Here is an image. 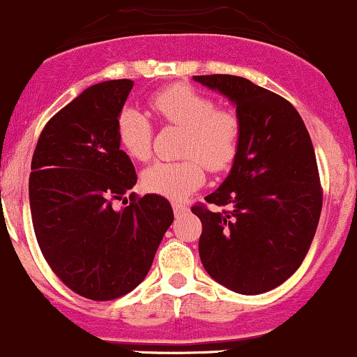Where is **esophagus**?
<instances>
[{
  "mask_svg": "<svg viewBox=\"0 0 357 357\" xmlns=\"http://www.w3.org/2000/svg\"><path fill=\"white\" fill-rule=\"evenodd\" d=\"M187 210H189V208H187L185 204H182V203H174V213H175V217H180V215L187 213Z\"/></svg>",
  "mask_w": 357,
  "mask_h": 357,
  "instance_id": "34e87169",
  "label": "esophagus"
}]
</instances>
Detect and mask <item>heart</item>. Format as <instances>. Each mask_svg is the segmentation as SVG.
<instances>
[{
	"instance_id": "heart-1",
	"label": "heart",
	"mask_w": 357,
	"mask_h": 357,
	"mask_svg": "<svg viewBox=\"0 0 357 357\" xmlns=\"http://www.w3.org/2000/svg\"><path fill=\"white\" fill-rule=\"evenodd\" d=\"M163 123L183 130L180 156L175 163H154L142 174L147 190L170 199H185L204 182V164L211 174L229 170L241 144V119L229 109H215V100L189 84H174L158 91L149 102ZM123 151L137 161L153 153V126L135 109H125L118 119Z\"/></svg>"
}]
</instances>
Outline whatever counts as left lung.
Instances as JSON below:
<instances>
[{
    "label": "left lung",
    "instance_id": "left-lung-1",
    "mask_svg": "<svg viewBox=\"0 0 357 357\" xmlns=\"http://www.w3.org/2000/svg\"><path fill=\"white\" fill-rule=\"evenodd\" d=\"M236 105L241 144L227 178L192 206L203 224L199 257L217 283L241 295L280 287L305 259L323 189L309 132L297 109L274 91L231 74L194 76Z\"/></svg>",
    "mask_w": 357,
    "mask_h": 357
}]
</instances>
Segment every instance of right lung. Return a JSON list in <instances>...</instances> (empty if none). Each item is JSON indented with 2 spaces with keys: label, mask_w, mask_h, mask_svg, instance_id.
Returning a JSON list of instances; mask_svg holds the SVG:
<instances>
[{
  "label": "right lung",
  "mask_w": 357,
  "mask_h": 357,
  "mask_svg": "<svg viewBox=\"0 0 357 357\" xmlns=\"http://www.w3.org/2000/svg\"><path fill=\"white\" fill-rule=\"evenodd\" d=\"M132 88V79L86 88L45 125L31 163L41 253L67 288L90 300H114L139 287L174 222L170 201L158 194H132L128 206L112 208L137 182L118 137Z\"/></svg>",
  "instance_id": "obj_1"
}]
</instances>
